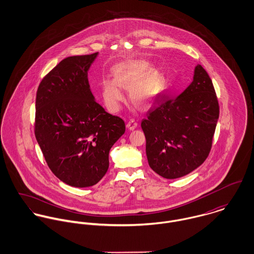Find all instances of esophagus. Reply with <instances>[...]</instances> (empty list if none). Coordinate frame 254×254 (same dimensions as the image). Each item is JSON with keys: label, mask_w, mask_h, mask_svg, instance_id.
Returning <instances> with one entry per match:
<instances>
[{"label": "esophagus", "mask_w": 254, "mask_h": 254, "mask_svg": "<svg viewBox=\"0 0 254 254\" xmlns=\"http://www.w3.org/2000/svg\"><path fill=\"white\" fill-rule=\"evenodd\" d=\"M137 126H138V122H137L134 118L130 119V120L127 122V128H128L129 130H134L135 128H137Z\"/></svg>", "instance_id": "esophagus-1"}]
</instances>
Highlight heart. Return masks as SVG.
Masks as SVG:
<instances>
[{
  "mask_svg": "<svg viewBox=\"0 0 254 254\" xmlns=\"http://www.w3.org/2000/svg\"><path fill=\"white\" fill-rule=\"evenodd\" d=\"M143 60L129 61L117 64L113 68L114 80L104 79L101 84V94L107 109L117 112L124 101L120 86L130 89L131 101L138 107L144 108L150 104L158 93L160 75Z\"/></svg>",
  "mask_w": 254,
  "mask_h": 254,
  "instance_id": "1",
  "label": "heart"
}]
</instances>
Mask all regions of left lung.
I'll list each match as a JSON object with an SVG mask.
<instances>
[{
    "instance_id": "1",
    "label": "left lung",
    "mask_w": 254,
    "mask_h": 254,
    "mask_svg": "<svg viewBox=\"0 0 254 254\" xmlns=\"http://www.w3.org/2000/svg\"><path fill=\"white\" fill-rule=\"evenodd\" d=\"M218 118L212 80L197 64L191 84L180 95H159L156 107L142 120L149 167L166 179L197 168L209 155Z\"/></svg>"
}]
</instances>
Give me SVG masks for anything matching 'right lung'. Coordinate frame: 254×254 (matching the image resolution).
<instances>
[{"label":"right lung","mask_w":254,"mask_h":254,"mask_svg":"<svg viewBox=\"0 0 254 254\" xmlns=\"http://www.w3.org/2000/svg\"><path fill=\"white\" fill-rule=\"evenodd\" d=\"M97 56L63 60L37 90V142L52 172L77 188L94 186L106 175L109 149L125 132L123 119L107 112L90 90L88 70Z\"/></svg>","instance_id":"right-lung-1"}]
</instances>
